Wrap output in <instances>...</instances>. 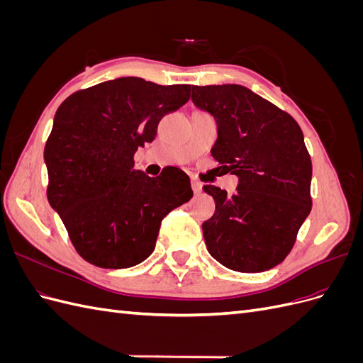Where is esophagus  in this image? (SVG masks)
<instances>
[{"label": "esophagus", "instance_id": "1", "mask_svg": "<svg viewBox=\"0 0 363 363\" xmlns=\"http://www.w3.org/2000/svg\"><path fill=\"white\" fill-rule=\"evenodd\" d=\"M192 191H194V194H200L201 192V189H203V184L199 182V180H192Z\"/></svg>", "mask_w": 363, "mask_h": 363}]
</instances>
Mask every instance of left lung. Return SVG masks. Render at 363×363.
<instances>
[{"mask_svg":"<svg viewBox=\"0 0 363 363\" xmlns=\"http://www.w3.org/2000/svg\"><path fill=\"white\" fill-rule=\"evenodd\" d=\"M192 101L212 113V157L239 177L236 194L203 191L216 208L203 223L211 256L228 269L262 272L281 263L312 208V160L296 121L239 84L192 86Z\"/></svg>","mask_w":363,"mask_h":363,"instance_id":"8db88e82","label":"left lung"}]
</instances>
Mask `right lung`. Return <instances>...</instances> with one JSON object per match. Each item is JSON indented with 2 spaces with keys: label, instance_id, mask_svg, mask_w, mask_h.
<instances>
[{
  "label": "right lung",
  "instance_id": "right-lung-1",
  "mask_svg": "<svg viewBox=\"0 0 363 363\" xmlns=\"http://www.w3.org/2000/svg\"><path fill=\"white\" fill-rule=\"evenodd\" d=\"M191 98V84L162 86L123 77L77 91L54 116L43 159L47 196L77 252L95 267L123 269L156 247L162 219L192 199L179 168L148 177L135 152L160 119Z\"/></svg>",
  "mask_w": 363,
  "mask_h": 363
}]
</instances>
